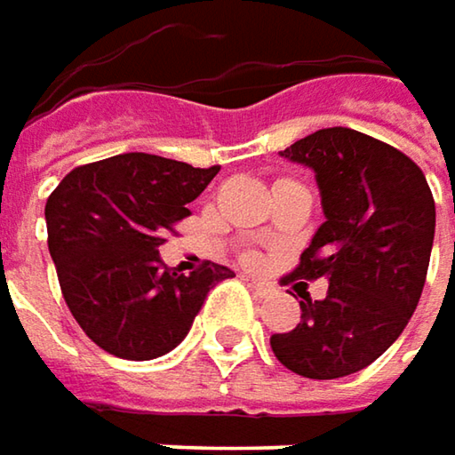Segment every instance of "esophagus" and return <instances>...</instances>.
<instances>
[{
	"label": "esophagus",
	"mask_w": 455,
	"mask_h": 455,
	"mask_svg": "<svg viewBox=\"0 0 455 455\" xmlns=\"http://www.w3.org/2000/svg\"><path fill=\"white\" fill-rule=\"evenodd\" d=\"M250 288H252L259 299H267V296H273V293H275V285H270V283H265V281H257V278L250 281Z\"/></svg>",
	"instance_id": "esophagus-1"
}]
</instances>
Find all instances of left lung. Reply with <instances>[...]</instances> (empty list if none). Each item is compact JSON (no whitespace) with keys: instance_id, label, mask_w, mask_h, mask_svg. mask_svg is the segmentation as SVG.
<instances>
[{"instance_id":"left-lung-1","label":"left lung","mask_w":455,"mask_h":455,"mask_svg":"<svg viewBox=\"0 0 455 455\" xmlns=\"http://www.w3.org/2000/svg\"><path fill=\"white\" fill-rule=\"evenodd\" d=\"M308 167L324 224L285 281L330 283L304 301L296 330L270 337L275 358L307 379H342L384 355L422 296L435 201L410 156L353 128H322L281 151ZM296 288V285H293Z\"/></svg>"}]
</instances>
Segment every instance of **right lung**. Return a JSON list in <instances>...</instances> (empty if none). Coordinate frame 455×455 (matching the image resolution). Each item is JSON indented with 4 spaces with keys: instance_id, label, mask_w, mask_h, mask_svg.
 I'll return each instance as SVG.
<instances>
[{
    "instance_id": "obj_1",
    "label": "right lung",
    "mask_w": 455,
    "mask_h": 455,
    "mask_svg": "<svg viewBox=\"0 0 455 455\" xmlns=\"http://www.w3.org/2000/svg\"><path fill=\"white\" fill-rule=\"evenodd\" d=\"M219 167L118 154L76 167L45 203L48 252L84 334L105 353L151 361L174 350L216 283L234 273L203 262L190 275L159 257L164 234L190 216Z\"/></svg>"
}]
</instances>
